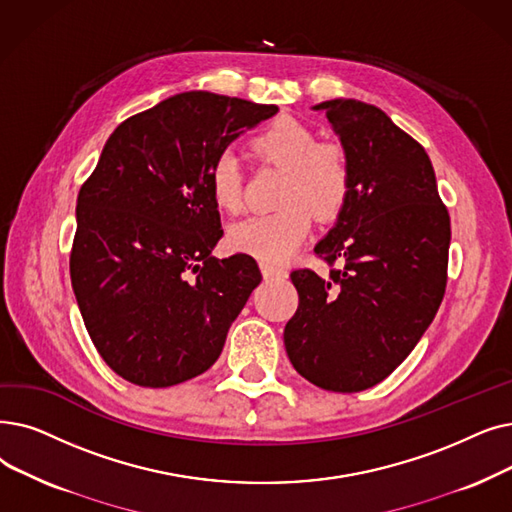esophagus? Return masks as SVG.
Listing matches in <instances>:
<instances>
[{
	"label": "esophagus",
	"mask_w": 512,
	"mask_h": 512,
	"mask_svg": "<svg viewBox=\"0 0 512 512\" xmlns=\"http://www.w3.org/2000/svg\"><path fill=\"white\" fill-rule=\"evenodd\" d=\"M261 272L265 280H274V278H286V270L276 268V265H261Z\"/></svg>",
	"instance_id": "1"
}]
</instances>
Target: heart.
I'll return each mask as SVG.
<instances>
[{
  "instance_id": "heart-1",
  "label": "heart",
  "mask_w": 512,
  "mask_h": 512,
  "mask_svg": "<svg viewBox=\"0 0 512 512\" xmlns=\"http://www.w3.org/2000/svg\"><path fill=\"white\" fill-rule=\"evenodd\" d=\"M259 163L286 169L280 190L282 209L242 219L228 230V247L251 255L265 265H278L307 240L314 226V208L320 217L337 215L349 194L351 169L337 142H318L316 131L293 117H278L249 142ZM209 194L219 211L242 209V180L238 163L224 152L207 173Z\"/></svg>"
}]
</instances>
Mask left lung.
Listing matches in <instances>:
<instances>
[{
    "instance_id": "8db88e82",
    "label": "left lung",
    "mask_w": 512,
    "mask_h": 512,
    "mask_svg": "<svg viewBox=\"0 0 512 512\" xmlns=\"http://www.w3.org/2000/svg\"><path fill=\"white\" fill-rule=\"evenodd\" d=\"M314 108L339 133L351 180L337 226L316 247L328 278L309 268L291 274L299 307L284 347L309 383L358 393L385 381L433 322L448 282L450 215L429 154L381 108L358 100Z\"/></svg>"
}]
</instances>
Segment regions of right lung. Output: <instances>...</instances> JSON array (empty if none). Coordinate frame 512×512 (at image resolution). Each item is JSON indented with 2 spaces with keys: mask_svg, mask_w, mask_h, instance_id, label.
Wrapping results in <instances>:
<instances>
[{
  "mask_svg": "<svg viewBox=\"0 0 512 512\" xmlns=\"http://www.w3.org/2000/svg\"><path fill=\"white\" fill-rule=\"evenodd\" d=\"M274 104L184 92L125 119L77 196L71 282L102 360L140 387L209 370L261 282L249 255L215 259L207 173Z\"/></svg>",
  "mask_w": 512,
  "mask_h": 512,
  "instance_id": "1",
  "label": "right lung"
}]
</instances>
